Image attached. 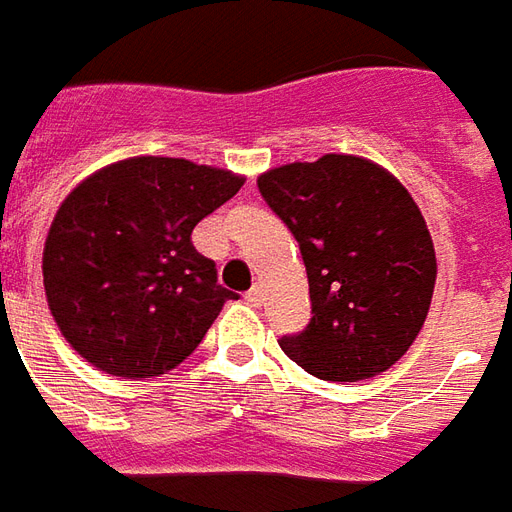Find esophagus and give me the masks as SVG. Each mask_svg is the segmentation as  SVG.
Instances as JSON below:
<instances>
[{
	"label": "esophagus",
	"instance_id": "1",
	"mask_svg": "<svg viewBox=\"0 0 512 512\" xmlns=\"http://www.w3.org/2000/svg\"><path fill=\"white\" fill-rule=\"evenodd\" d=\"M245 297H248L250 306H262V303H264V286L253 284V286H250V292Z\"/></svg>",
	"mask_w": 512,
	"mask_h": 512
}]
</instances>
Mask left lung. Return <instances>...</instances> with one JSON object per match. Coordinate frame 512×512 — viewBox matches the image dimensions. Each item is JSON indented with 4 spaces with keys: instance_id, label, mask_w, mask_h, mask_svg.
Masks as SVG:
<instances>
[{
    "instance_id": "1",
    "label": "left lung",
    "mask_w": 512,
    "mask_h": 512,
    "mask_svg": "<svg viewBox=\"0 0 512 512\" xmlns=\"http://www.w3.org/2000/svg\"><path fill=\"white\" fill-rule=\"evenodd\" d=\"M259 192L295 234L314 317L284 350L308 375L333 383L375 378L422 331L436 248L419 206L378 162L325 154L262 173Z\"/></svg>"
}]
</instances>
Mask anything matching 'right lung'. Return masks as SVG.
<instances>
[{
  "mask_svg": "<svg viewBox=\"0 0 512 512\" xmlns=\"http://www.w3.org/2000/svg\"><path fill=\"white\" fill-rule=\"evenodd\" d=\"M242 184L173 157L121 159L79 181L43 245L46 303L65 342L115 378L176 369L231 297L192 228Z\"/></svg>",
  "mask_w": 512,
  "mask_h": 512,
  "instance_id": "right-lung-1",
  "label": "right lung"
}]
</instances>
